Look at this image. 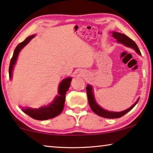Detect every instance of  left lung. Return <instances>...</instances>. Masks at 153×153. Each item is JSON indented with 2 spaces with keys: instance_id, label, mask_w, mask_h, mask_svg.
<instances>
[{
  "instance_id": "obj_1",
  "label": "left lung",
  "mask_w": 153,
  "mask_h": 153,
  "mask_svg": "<svg viewBox=\"0 0 153 153\" xmlns=\"http://www.w3.org/2000/svg\"><path fill=\"white\" fill-rule=\"evenodd\" d=\"M112 36L114 37L117 42L119 43H123L125 46L129 48H131L133 49H134L138 54L141 55V52L138 48L137 45H136L133 41L130 39L129 37H127V35H125V34H122L120 33L117 32H113L112 33ZM93 87L91 85H88L86 86V93H87V97H88V103L90 107H91V110H93V112H94L96 114L99 115V116H101V117L106 118H120L121 116H124L125 114H127L128 111H129L131 109L134 108V106L136 105L137 103L139 101V99H137L136 102H135L133 105L128 108L127 110L125 111H120V112H115V111H110L106 110H104L102 108H101L97 103L94 97V94H93Z\"/></svg>"
}]
</instances>
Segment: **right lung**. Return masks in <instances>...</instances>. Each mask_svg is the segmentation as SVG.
I'll use <instances>...</instances> for the list:
<instances>
[{"label": "right lung", "mask_w": 153, "mask_h": 153, "mask_svg": "<svg viewBox=\"0 0 153 153\" xmlns=\"http://www.w3.org/2000/svg\"><path fill=\"white\" fill-rule=\"evenodd\" d=\"M35 37V35H31L28 37L23 42L20 43V44L17 45L15 50H14L13 56H12L10 65L9 68V74L10 78L12 77V71H13V67L16 64V62L18 59V56L20 53V50L25 46L27 43ZM72 80L71 77H67L62 79L60 82L59 87V95L56 97L55 99L47 106H43V107L39 108L32 109L30 108H23L22 111L26 114L30 116L31 118L35 120H44L50 119L59 116L60 113L63 110L65 101V94L67 91L70 87V84Z\"/></svg>", "instance_id": "add662e5"}]
</instances>
